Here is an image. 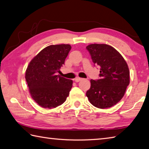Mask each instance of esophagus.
I'll return each mask as SVG.
<instances>
[{
  "label": "esophagus",
  "mask_w": 149,
  "mask_h": 149,
  "mask_svg": "<svg viewBox=\"0 0 149 149\" xmlns=\"http://www.w3.org/2000/svg\"><path fill=\"white\" fill-rule=\"evenodd\" d=\"M74 80H75V82L77 83V82H79L81 80H82V78H80V77H76Z\"/></svg>",
  "instance_id": "esophagus-1"
}]
</instances>
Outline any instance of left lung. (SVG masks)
<instances>
[{"label": "left lung", "instance_id": "obj_1", "mask_svg": "<svg viewBox=\"0 0 149 149\" xmlns=\"http://www.w3.org/2000/svg\"><path fill=\"white\" fill-rule=\"evenodd\" d=\"M94 64L100 67L98 80H91L86 95L92 105L107 109L123 98L130 84V71L126 61L114 47L94 44L86 46Z\"/></svg>", "mask_w": 149, "mask_h": 149}]
</instances>
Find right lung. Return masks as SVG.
Here are the masks:
<instances>
[{"label": "right lung", "mask_w": 149, "mask_h": 149, "mask_svg": "<svg viewBox=\"0 0 149 149\" xmlns=\"http://www.w3.org/2000/svg\"><path fill=\"white\" fill-rule=\"evenodd\" d=\"M69 44L51 45L37 54L30 62L25 79L32 98L40 106L52 109L66 101L72 87L73 81L56 73L71 49Z\"/></svg>", "instance_id": "1"}]
</instances>
